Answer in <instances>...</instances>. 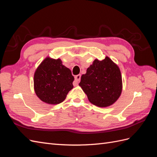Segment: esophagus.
Returning <instances> with one entry per match:
<instances>
[{"mask_svg": "<svg viewBox=\"0 0 157 157\" xmlns=\"http://www.w3.org/2000/svg\"><path fill=\"white\" fill-rule=\"evenodd\" d=\"M80 78H81V75H77L75 76V82L73 83L74 85H76V84H78V82L80 80Z\"/></svg>", "mask_w": 157, "mask_h": 157, "instance_id": "34e87169", "label": "esophagus"}]
</instances>
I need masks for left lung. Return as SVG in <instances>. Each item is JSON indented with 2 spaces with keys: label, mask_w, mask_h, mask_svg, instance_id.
<instances>
[{
  "label": "left lung",
  "mask_w": 157,
  "mask_h": 157,
  "mask_svg": "<svg viewBox=\"0 0 157 157\" xmlns=\"http://www.w3.org/2000/svg\"><path fill=\"white\" fill-rule=\"evenodd\" d=\"M79 86L90 103L99 107H109L119 98L122 82L118 66L106 56L102 61L96 59L82 75Z\"/></svg>",
  "instance_id": "obj_1"
}]
</instances>
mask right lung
Masks as SVG:
<instances>
[{
    "label": "right lung",
    "instance_id": "add662e5",
    "mask_svg": "<svg viewBox=\"0 0 157 157\" xmlns=\"http://www.w3.org/2000/svg\"><path fill=\"white\" fill-rule=\"evenodd\" d=\"M74 77L60 59L47 57L36 69L34 75L35 94L41 101L56 105L63 101L73 88Z\"/></svg>",
    "mask_w": 157,
    "mask_h": 157
}]
</instances>
